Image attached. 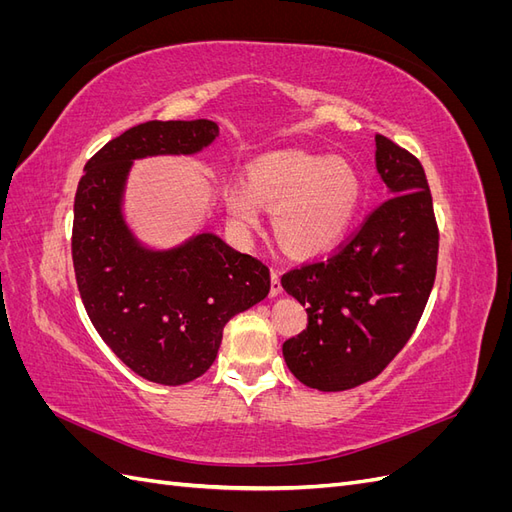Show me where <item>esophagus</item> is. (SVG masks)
Listing matches in <instances>:
<instances>
[{
  "label": "esophagus",
  "instance_id": "obj_1",
  "mask_svg": "<svg viewBox=\"0 0 512 512\" xmlns=\"http://www.w3.org/2000/svg\"><path fill=\"white\" fill-rule=\"evenodd\" d=\"M282 292H284V288H282V282H280V273L273 269L271 271V297H280Z\"/></svg>",
  "mask_w": 512,
  "mask_h": 512
}]
</instances>
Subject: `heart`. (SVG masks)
Here are the masks:
<instances>
[{
    "mask_svg": "<svg viewBox=\"0 0 512 512\" xmlns=\"http://www.w3.org/2000/svg\"><path fill=\"white\" fill-rule=\"evenodd\" d=\"M224 198L239 228H254L258 207H267L273 235L284 250L314 256L346 235L361 207L363 183L346 158L284 149L254 160L245 185H226Z\"/></svg>",
    "mask_w": 512,
    "mask_h": 512,
    "instance_id": "obj_1",
    "label": "heart"
}]
</instances>
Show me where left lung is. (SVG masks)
Returning <instances> with one entry per match:
<instances>
[{
	"label": "left lung",
	"mask_w": 512,
	"mask_h": 512,
	"mask_svg": "<svg viewBox=\"0 0 512 512\" xmlns=\"http://www.w3.org/2000/svg\"><path fill=\"white\" fill-rule=\"evenodd\" d=\"M386 200L327 260L282 277L307 307V329L284 342L288 369L309 389L348 391L374 380L406 346L436 280L438 226L425 170L376 136Z\"/></svg>",
	"instance_id": "left-lung-1"
}]
</instances>
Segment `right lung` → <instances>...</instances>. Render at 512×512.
I'll return each instance as SVG.
<instances>
[{
  "mask_svg": "<svg viewBox=\"0 0 512 512\" xmlns=\"http://www.w3.org/2000/svg\"><path fill=\"white\" fill-rule=\"evenodd\" d=\"M215 121H147L85 164L74 198L72 260L87 316L134 374L179 386L213 365L224 324L271 290L269 269L209 230L170 247L147 245L128 222L136 160L196 156Z\"/></svg>",
  "mask_w": 512,
  "mask_h": 512,
  "instance_id": "add662e5",
  "label": "right lung"
}]
</instances>
